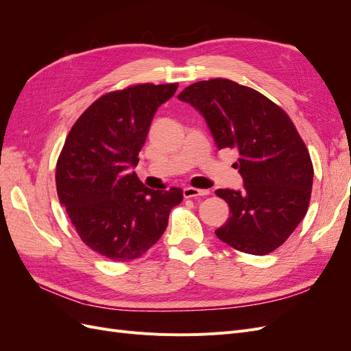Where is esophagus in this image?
Here are the masks:
<instances>
[{
    "instance_id": "34e87169",
    "label": "esophagus",
    "mask_w": 351,
    "mask_h": 351,
    "mask_svg": "<svg viewBox=\"0 0 351 351\" xmlns=\"http://www.w3.org/2000/svg\"><path fill=\"white\" fill-rule=\"evenodd\" d=\"M183 195L186 199H189V197H197V196H208V195H210V192L209 190H202V189H196V187H184Z\"/></svg>"
}]
</instances>
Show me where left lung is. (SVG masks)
<instances>
[{
  "label": "left lung",
  "instance_id": "left-lung-1",
  "mask_svg": "<svg viewBox=\"0 0 351 351\" xmlns=\"http://www.w3.org/2000/svg\"><path fill=\"white\" fill-rule=\"evenodd\" d=\"M178 99L205 117L218 149L230 147L240 156L243 190L215 192L231 214L217 237L244 253L274 252L304 218L313 183L309 151L289 114L228 79L196 82Z\"/></svg>",
  "mask_w": 351,
  "mask_h": 351
}]
</instances>
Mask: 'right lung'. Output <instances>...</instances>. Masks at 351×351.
Returning a JSON list of instances; mask_svg holds the SVG:
<instances>
[{
    "instance_id": "add662e5",
    "label": "right lung",
    "mask_w": 351,
    "mask_h": 351,
    "mask_svg": "<svg viewBox=\"0 0 351 351\" xmlns=\"http://www.w3.org/2000/svg\"><path fill=\"white\" fill-rule=\"evenodd\" d=\"M178 83H141L102 95L73 124L56 168L60 204L82 241L115 262L141 258L161 239L183 190H152L139 162L154 115Z\"/></svg>"
}]
</instances>
